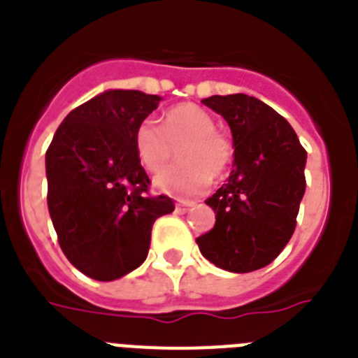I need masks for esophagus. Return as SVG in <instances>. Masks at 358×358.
Listing matches in <instances>:
<instances>
[{
    "label": "esophagus",
    "instance_id": "34e87169",
    "mask_svg": "<svg viewBox=\"0 0 358 358\" xmlns=\"http://www.w3.org/2000/svg\"><path fill=\"white\" fill-rule=\"evenodd\" d=\"M194 204H195L194 201H177L176 202V211H177V213H186V211L194 206Z\"/></svg>",
    "mask_w": 358,
    "mask_h": 358
}]
</instances>
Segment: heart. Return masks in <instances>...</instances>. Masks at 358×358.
I'll use <instances>...</instances> for the list:
<instances>
[{
  "mask_svg": "<svg viewBox=\"0 0 358 358\" xmlns=\"http://www.w3.org/2000/svg\"><path fill=\"white\" fill-rule=\"evenodd\" d=\"M179 146L177 157L182 163L154 177L159 192L177 199L204 194L211 179L222 177L233 161L231 141L217 132L213 116L194 103L172 107L164 115L163 127L148 118L134 132L136 156L148 172L163 169Z\"/></svg>",
  "mask_w": 358,
  "mask_h": 358,
  "instance_id": "1",
  "label": "heart"
}]
</instances>
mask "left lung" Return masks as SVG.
I'll return each instance as SVG.
<instances>
[{
    "label": "left lung",
    "mask_w": 358,
    "mask_h": 358,
    "mask_svg": "<svg viewBox=\"0 0 358 358\" xmlns=\"http://www.w3.org/2000/svg\"><path fill=\"white\" fill-rule=\"evenodd\" d=\"M202 103L229 125L235 161L226 185L206 201L215 226L197 245L224 271H258L283 251L296 229L306 152L290 123L258 98L213 94Z\"/></svg>",
    "instance_id": "obj_1"
}]
</instances>
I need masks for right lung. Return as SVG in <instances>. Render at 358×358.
<instances>
[{
  "label": "right lung",
  "instance_id": "add662e5",
  "mask_svg": "<svg viewBox=\"0 0 358 358\" xmlns=\"http://www.w3.org/2000/svg\"><path fill=\"white\" fill-rule=\"evenodd\" d=\"M163 100L107 90L73 109L46 152L48 211L62 252L85 276L113 281L140 267L156 218L172 213L166 195H148L134 132Z\"/></svg>",
  "mask_w": 358,
  "mask_h": 358
}]
</instances>
